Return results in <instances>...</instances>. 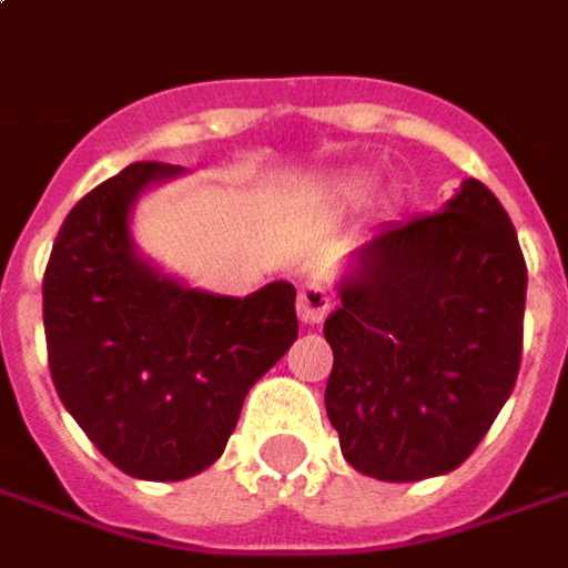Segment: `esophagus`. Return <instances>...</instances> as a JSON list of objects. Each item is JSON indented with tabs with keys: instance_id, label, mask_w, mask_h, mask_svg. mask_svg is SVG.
<instances>
[{
	"instance_id": "obj_1",
	"label": "esophagus",
	"mask_w": 568,
	"mask_h": 568,
	"mask_svg": "<svg viewBox=\"0 0 568 568\" xmlns=\"http://www.w3.org/2000/svg\"><path fill=\"white\" fill-rule=\"evenodd\" d=\"M332 307V297L320 283H307L297 292V320L307 325H320Z\"/></svg>"
}]
</instances>
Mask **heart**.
Instances as JSON below:
<instances>
[{
    "mask_svg": "<svg viewBox=\"0 0 568 568\" xmlns=\"http://www.w3.org/2000/svg\"><path fill=\"white\" fill-rule=\"evenodd\" d=\"M356 193H359V184H344L341 187V196H356Z\"/></svg>",
    "mask_w": 568,
    "mask_h": 568,
    "instance_id": "obj_1",
    "label": "heart"
}]
</instances>
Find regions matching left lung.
I'll list each match as a JSON object with an SVG mask.
<instances>
[{"label": "left lung", "instance_id": "1", "mask_svg": "<svg viewBox=\"0 0 568 568\" xmlns=\"http://www.w3.org/2000/svg\"><path fill=\"white\" fill-rule=\"evenodd\" d=\"M323 332L325 412L353 470L449 474L517 384L526 261L505 205L467 178L436 215L390 221L347 257Z\"/></svg>", "mask_w": 568, "mask_h": 568}]
</instances>
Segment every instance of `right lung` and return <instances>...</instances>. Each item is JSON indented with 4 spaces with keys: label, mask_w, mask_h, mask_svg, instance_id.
<instances>
[{
    "label": "right lung",
    "mask_w": 568,
    "mask_h": 568,
    "mask_svg": "<svg viewBox=\"0 0 568 568\" xmlns=\"http://www.w3.org/2000/svg\"><path fill=\"white\" fill-rule=\"evenodd\" d=\"M181 165L132 162L73 205L42 283L63 408L134 479H187L221 458L245 394L297 338L295 285L245 297L193 288L146 261L134 202Z\"/></svg>",
    "instance_id": "add662e5"
}]
</instances>
